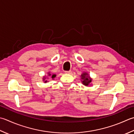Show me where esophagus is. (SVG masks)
I'll list each match as a JSON object with an SVG mask.
<instances>
[{
  "label": "esophagus",
  "instance_id": "34e87169",
  "mask_svg": "<svg viewBox=\"0 0 134 134\" xmlns=\"http://www.w3.org/2000/svg\"><path fill=\"white\" fill-rule=\"evenodd\" d=\"M65 73L67 74H71L72 73L71 71H65Z\"/></svg>",
  "mask_w": 134,
  "mask_h": 134
}]
</instances>
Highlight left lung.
<instances>
[{"mask_svg": "<svg viewBox=\"0 0 134 134\" xmlns=\"http://www.w3.org/2000/svg\"><path fill=\"white\" fill-rule=\"evenodd\" d=\"M81 81L83 85L86 86H91L92 84V78L90 75H89L88 72H83L82 74L81 75Z\"/></svg>", "mask_w": 134, "mask_h": 134, "instance_id": "obj_1", "label": "left lung"}]
</instances>
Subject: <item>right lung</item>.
<instances>
[{
    "instance_id": "right-lung-1",
    "label": "right lung",
    "mask_w": 134,
    "mask_h": 134,
    "mask_svg": "<svg viewBox=\"0 0 134 134\" xmlns=\"http://www.w3.org/2000/svg\"><path fill=\"white\" fill-rule=\"evenodd\" d=\"M56 77V74H52L51 72H48V75L46 76V75H44L43 78H42V80L44 83H46V82H48L49 81L48 80H47V79L49 80V78H52V80H54V78Z\"/></svg>"
}]
</instances>
